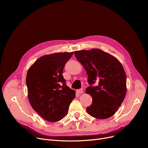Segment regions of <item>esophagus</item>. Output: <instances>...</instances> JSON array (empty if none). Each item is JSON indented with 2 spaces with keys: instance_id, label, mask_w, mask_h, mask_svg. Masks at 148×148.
I'll return each instance as SVG.
<instances>
[{
  "instance_id": "34e87169",
  "label": "esophagus",
  "mask_w": 148,
  "mask_h": 148,
  "mask_svg": "<svg viewBox=\"0 0 148 148\" xmlns=\"http://www.w3.org/2000/svg\"><path fill=\"white\" fill-rule=\"evenodd\" d=\"M77 92L78 93V94H83V89H78V90H77Z\"/></svg>"
}]
</instances>
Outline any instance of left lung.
Wrapping results in <instances>:
<instances>
[{
    "mask_svg": "<svg viewBox=\"0 0 148 148\" xmlns=\"http://www.w3.org/2000/svg\"><path fill=\"white\" fill-rule=\"evenodd\" d=\"M74 54L88 76L90 86L86 93L92 97V103L86 108L88 113L99 119L111 117L121 106L127 93V76L121 62L97 49L75 51ZM94 83L96 86H92Z\"/></svg>",
    "mask_w": 148,
    "mask_h": 148,
    "instance_id": "obj_1",
    "label": "left lung"
}]
</instances>
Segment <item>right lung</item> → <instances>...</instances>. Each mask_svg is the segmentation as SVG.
Here are the masks:
<instances>
[{
  "mask_svg": "<svg viewBox=\"0 0 148 148\" xmlns=\"http://www.w3.org/2000/svg\"><path fill=\"white\" fill-rule=\"evenodd\" d=\"M73 52L44 55L31 66L26 75L28 98L34 110L45 120L56 122L68 114L75 90L66 86L64 68Z\"/></svg>",
  "mask_w": 148,
  "mask_h": 148,
  "instance_id": "obj_1",
  "label": "right lung"
}]
</instances>
